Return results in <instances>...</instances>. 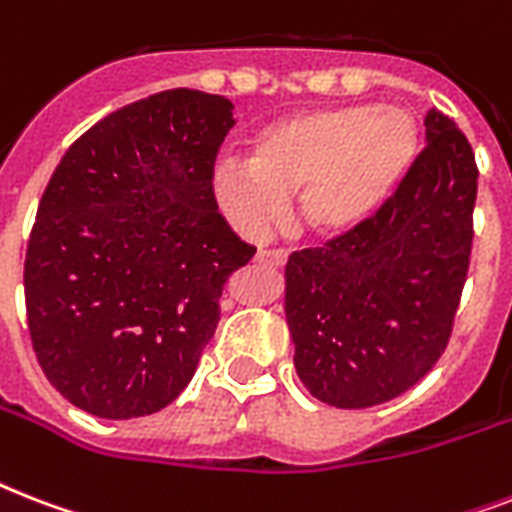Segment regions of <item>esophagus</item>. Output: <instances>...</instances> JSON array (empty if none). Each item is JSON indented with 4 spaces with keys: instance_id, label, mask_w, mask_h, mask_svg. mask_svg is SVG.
<instances>
[{
    "instance_id": "1",
    "label": "esophagus",
    "mask_w": 512,
    "mask_h": 512,
    "mask_svg": "<svg viewBox=\"0 0 512 512\" xmlns=\"http://www.w3.org/2000/svg\"><path fill=\"white\" fill-rule=\"evenodd\" d=\"M287 260V249H260L257 252V263L265 265V268H281V265H287Z\"/></svg>"
}]
</instances>
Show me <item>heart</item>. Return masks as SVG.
<instances>
[{
  "instance_id": "1",
  "label": "heart",
  "mask_w": 512,
  "mask_h": 512,
  "mask_svg": "<svg viewBox=\"0 0 512 512\" xmlns=\"http://www.w3.org/2000/svg\"><path fill=\"white\" fill-rule=\"evenodd\" d=\"M420 132L401 108H327L265 127L249 159H220L217 199L239 223L263 225L297 196V209L321 236L348 233L377 215L417 156Z\"/></svg>"
}]
</instances>
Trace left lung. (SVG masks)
<instances>
[{
    "label": "left lung",
    "instance_id": "1",
    "mask_svg": "<svg viewBox=\"0 0 512 512\" xmlns=\"http://www.w3.org/2000/svg\"><path fill=\"white\" fill-rule=\"evenodd\" d=\"M425 148L385 207L287 263V321L305 388L369 409L414 388L444 356L473 255L478 164L438 108Z\"/></svg>",
    "mask_w": 512,
    "mask_h": 512
}]
</instances>
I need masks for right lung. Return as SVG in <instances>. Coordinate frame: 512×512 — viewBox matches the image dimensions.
Segmentation results:
<instances>
[{
	"mask_svg": "<svg viewBox=\"0 0 512 512\" xmlns=\"http://www.w3.org/2000/svg\"><path fill=\"white\" fill-rule=\"evenodd\" d=\"M233 103L164 90L76 138L36 209L26 316L60 396L106 420L172 404L215 337L220 297L257 249L217 212Z\"/></svg>",
	"mask_w": 512,
	"mask_h": 512,
	"instance_id": "right-lung-1",
	"label": "right lung"
}]
</instances>
